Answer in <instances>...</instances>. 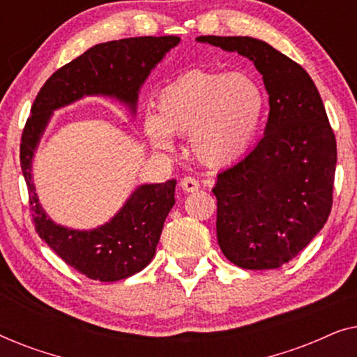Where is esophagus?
<instances>
[{"label":"esophagus","instance_id":"esophagus-1","mask_svg":"<svg viewBox=\"0 0 357 357\" xmlns=\"http://www.w3.org/2000/svg\"><path fill=\"white\" fill-rule=\"evenodd\" d=\"M180 187H182L185 192H197L199 188V182L195 177H183L182 182H180Z\"/></svg>","mask_w":357,"mask_h":357}]
</instances>
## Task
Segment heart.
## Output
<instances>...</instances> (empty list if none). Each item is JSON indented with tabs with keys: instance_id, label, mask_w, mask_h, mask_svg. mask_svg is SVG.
I'll list each match as a JSON object with an SVG mask.
<instances>
[{
	"instance_id": "1",
	"label": "heart",
	"mask_w": 357,
	"mask_h": 357,
	"mask_svg": "<svg viewBox=\"0 0 357 357\" xmlns=\"http://www.w3.org/2000/svg\"><path fill=\"white\" fill-rule=\"evenodd\" d=\"M265 92L247 73H183L159 92L158 115L146 114L144 131L155 148L170 151L172 135H192L204 164H224L248 148L265 114Z\"/></svg>"
}]
</instances>
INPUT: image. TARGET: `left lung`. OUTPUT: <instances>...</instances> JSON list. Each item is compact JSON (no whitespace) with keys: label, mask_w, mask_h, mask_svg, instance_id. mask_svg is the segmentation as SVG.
<instances>
[{"label":"left lung","mask_w":357,"mask_h":357,"mask_svg":"<svg viewBox=\"0 0 357 357\" xmlns=\"http://www.w3.org/2000/svg\"><path fill=\"white\" fill-rule=\"evenodd\" d=\"M247 56L270 96L265 136L218 175L216 232L224 257L245 270L280 268L304 250L333 204L336 139L307 71L266 42L202 36Z\"/></svg>","instance_id":"1"}]
</instances>
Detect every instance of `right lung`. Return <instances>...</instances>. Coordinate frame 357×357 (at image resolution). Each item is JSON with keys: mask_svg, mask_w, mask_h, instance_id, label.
Returning a JSON list of instances; mask_svg holds the SVG:
<instances>
[{"mask_svg": "<svg viewBox=\"0 0 357 357\" xmlns=\"http://www.w3.org/2000/svg\"><path fill=\"white\" fill-rule=\"evenodd\" d=\"M175 36L131 37L94 45L48 77L32 104L21 139V169L38 237L63 261L91 280L120 281L153 260L164 221L175 204V180L141 185L104 226L75 231L58 226L43 211L32 182V158L52 112L84 96H110L136 110L139 87L170 48Z\"/></svg>", "mask_w": 357, "mask_h": 357, "instance_id": "obj_1", "label": "right lung"}]
</instances>
